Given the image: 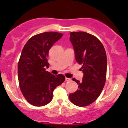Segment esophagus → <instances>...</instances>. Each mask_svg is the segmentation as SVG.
Returning a JSON list of instances; mask_svg holds the SVG:
<instances>
[{
    "label": "esophagus",
    "instance_id": "1",
    "mask_svg": "<svg viewBox=\"0 0 128 128\" xmlns=\"http://www.w3.org/2000/svg\"><path fill=\"white\" fill-rule=\"evenodd\" d=\"M65 80L66 82H70L71 81V78H65Z\"/></svg>",
    "mask_w": 128,
    "mask_h": 128
}]
</instances>
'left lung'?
<instances>
[{
    "mask_svg": "<svg viewBox=\"0 0 128 128\" xmlns=\"http://www.w3.org/2000/svg\"><path fill=\"white\" fill-rule=\"evenodd\" d=\"M70 40L74 50L75 58L82 66V82L73 78L78 83L76 92L69 94L73 104L86 106L94 102L99 97L106 80L107 60L102 44L95 36L83 32H71Z\"/></svg>",
    "mask_w": 128,
    "mask_h": 128,
    "instance_id": "1",
    "label": "left lung"
}]
</instances>
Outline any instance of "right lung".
<instances>
[{
    "label": "right lung",
    "mask_w": 128,
    "mask_h": 128,
    "mask_svg": "<svg viewBox=\"0 0 128 128\" xmlns=\"http://www.w3.org/2000/svg\"><path fill=\"white\" fill-rule=\"evenodd\" d=\"M63 36L62 33L45 32L30 38L22 49L18 63L20 90L26 100L32 106H42L50 103L54 89L65 80L64 75L52 74L49 68V50Z\"/></svg>",
    "instance_id": "obj_1"
}]
</instances>
